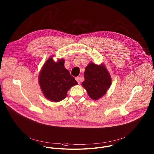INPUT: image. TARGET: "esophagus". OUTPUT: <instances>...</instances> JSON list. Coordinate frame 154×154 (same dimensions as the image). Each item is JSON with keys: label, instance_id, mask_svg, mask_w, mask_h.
I'll list each match as a JSON object with an SVG mask.
<instances>
[{"label": "esophagus", "instance_id": "34e87169", "mask_svg": "<svg viewBox=\"0 0 154 154\" xmlns=\"http://www.w3.org/2000/svg\"><path fill=\"white\" fill-rule=\"evenodd\" d=\"M75 79L76 81L78 82V83L79 84L80 83V79H79V77H76L75 78Z\"/></svg>", "mask_w": 154, "mask_h": 154}]
</instances>
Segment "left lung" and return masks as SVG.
Listing matches in <instances>:
<instances>
[{"label":"left lung","instance_id":"1","mask_svg":"<svg viewBox=\"0 0 154 154\" xmlns=\"http://www.w3.org/2000/svg\"><path fill=\"white\" fill-rule=\"evenodd\" d=\"M84 78L82 86L89 96L94 100L104 95L112 83L111 76L103 64L89 63L85 68Z\"/></svg>","mask_w":154,"mask_h":154}]
</instances>
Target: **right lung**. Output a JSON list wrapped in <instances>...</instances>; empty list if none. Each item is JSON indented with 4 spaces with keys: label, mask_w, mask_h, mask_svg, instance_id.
<instances>
[{
    "label": "right lung",
    "mask_w": 154,
    "mask_h": 154,
    "mask_svg": "<svg viewBox=\"0 0 154 154\" xmlns=\"http://www.w3.org/2000/svg\"><path fill=\"white\" fill-rule=\"evenodd\" d=\"M65 60L55 62L51 57L44 64L39 74V84L44 96L58 102L64 99L68 91L78 83L64 66Z\"/></svg>",
    "instance_id": "add662e5"
}]
</instances>
